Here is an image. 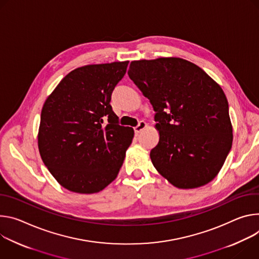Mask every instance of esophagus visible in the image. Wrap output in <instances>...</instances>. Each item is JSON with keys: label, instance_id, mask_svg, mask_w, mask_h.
Listing matches in <instances>:
<instances>
[{"label": "esophagus", "instance_id": "esophagus-1", "mask_svg": "<svg viewBox=\"0 0 259 259\" xmlns=\"http://www.w3.org/2000/svg\"><path fill=\"white\" fill-rule=\"evenodd\" d=\"M147 127V123L145 121H140V123L135 127V133L139 134L141 133L143 130H145Z\"/></svg>", "mask_w": 259, "mask_h": 259}]
</instances>
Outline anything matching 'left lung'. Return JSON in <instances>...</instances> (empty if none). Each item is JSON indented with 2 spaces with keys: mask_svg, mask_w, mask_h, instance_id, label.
I'll return each mask as SVG.
<instances>
[{
  "mask_svg": "<svg viewBox=\"0 0 259 259\" xmlns=\"http://www.w3.org/2000/svg\"><path fill=\"white\" fill-rule=\"evenodd\" d=\"M127 74L156 112L159 141L150 158L158 173L180 189L211 182L233 144L220 85L180 57L133 61Z\"/></svg>",
  "mask_w": 259,
  "mask_h": 259,
  "instance_id": "8db88e82",
  "label": "left lung"
}]
</instances>
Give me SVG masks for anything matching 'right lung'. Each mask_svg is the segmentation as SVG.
Listing matches in <instances>:
<instances>
[{"label":"right lung","mask_w":259,"mask_h":259,"mask_svg":"<svg viewBox=\"0 0 259 259\" xmlns=\"http://www.w3.org/2000/svg\"><path fill=\"white\" fill-rule=\"evenodd\" d=\"M127 65L128 61L77 68L43 105L39 152L54 179L70 191L97 193L119 173L134 130L118 124L110 101Z\"/></svg>","instance_id":"right-lung-1"}]
</instances>
